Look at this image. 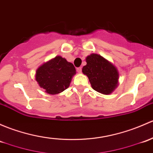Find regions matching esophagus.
<instances>
[{
	"label": "esophagus",
	"mask_w": 153,
	"mask_h": 153,
	"mask_svg": "<svg viewBox=\"0 0 153 153\" xmlns=\"http://www.w3.org/2000/svg\"><path fill=\"white\" fill-rule=\"evenodd\" d=\"M81 71H82L81 67H78V68H77V72H78V73H81Z\"/></svg>",
	"instance_id": "1"
}]
</instances>
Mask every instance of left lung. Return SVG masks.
Instances as JSON below:
<instances>
[{"label":"left lung","instance_id":"left-lung-1","mask_svg":"<svg viewBox=\"0 0 153 153\" xmlns=\"http://www.w3.org/2000/svg\"><path fill=\"white\" fill-rule=\"evenodd\" d=\"M86 65L82 69L87 75L93 89L104 94L114 91L118 83L117 68L101 56L91 54L86 58Z\"/></svg>","mask_w":153,"mask_h":153}]
</instances>
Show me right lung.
<instances>
[{"label":"right lung","instance_id":"right-lung-1","mask_svg":"<svg viewBox=\"0 0 153 153\" xmlns=\"http://www.w3.org/2000/svg\"><path fill=\"white\" fill-rule=\"evenodd\" d=\"M76 73L74 65L61 56L39 67L36 80L40 87L50 94H56L69 87L72 77Z\"/></svg>","mask_w":153,"mask_h":153}]
</instances>
